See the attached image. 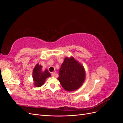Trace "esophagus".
<instances>
[{
  "mask_svg": "<svg viewBox=\"0 0 123 123\" xmlns=\"http://www.w3.org/2000/svg\"><path fill=\"white\" fill-rule=\"evenodd\" d=\"M55 72H52L51 73V75L52 77H54L55 76Z\"/></svg>",
  "mask_w": 123,
  "mask_h": 123,
  "instance_id": "esophagus-1",
  "label": "esophagus"
}]
</instances>
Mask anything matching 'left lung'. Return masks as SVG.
I'll use <instances>...</instances> for the list:
<instances>
[{
  "instance_id": "1",
  "label": "left lung",
  "mask_w": 123,
  "mask_h": 123,
  "mask_svg": "<svg viewBox=\"0 0 123 123\" xmlns=\"http://www.w3.org/2000/svg\"><path fill=\"white\" fill-rule=\"evenodd\" d=\"M59 72L58 80L66 91L77 90L83 85L85 80L84 67L73 57L65 58Z\"/></svg>"
}]
</instances>
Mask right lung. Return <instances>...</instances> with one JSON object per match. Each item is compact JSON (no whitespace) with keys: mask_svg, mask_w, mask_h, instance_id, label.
<instances>
[{"mask_svg":"<svg viewBox=\"0 0 123 123\" xmlns=\"http://www.w3.org/2000/svg\"><path fill=\"white\" fill-rule=\"evenodd\" d=\"M42 66L37 64L33 70V79L34 81V85L36 87L43 86L48 77L51 76V74L46 69L44 71L42 70Z\"/></svg>","mask_w":123,"mask_h":123,"instance_id":"obj_1","label":"right lung"}]
</instances>
